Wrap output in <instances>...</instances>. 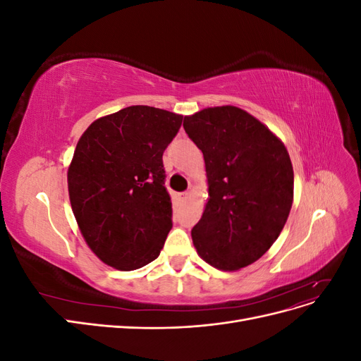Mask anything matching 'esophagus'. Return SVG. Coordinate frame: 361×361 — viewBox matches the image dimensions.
Returning <instances> with one entry per match:
<instances>
[{"label":"esophagus","mask_w":361,"mask_h":361,"mask_svg":"<svg viewBox=\"0 0 361 361\" xmlns=\"http://www.w3.org/2000/svg\"><path fill=\"white\" fill-rule=\"evenodd\" d=\"M188 195H190L188 192H179V194H178V199H179L180 202H185V200L188 199Z\"/></svg>","instance_id":"34e87169"}]
</instances>
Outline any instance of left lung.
<instances>
[{
    "label": "left lung",
    "mask_w": 361,
    "mask_h": 361,
    "mask_svg": "<svg viewBox=\"0 0 361 361\" xmlns=\"http://www.w3.org/2000/svg\"><path fill=\"white\" fill-rule=\"evenodd\" d=\"M183 129L203 152L207 203L192 244L211 267L238 271L276 243L293 202V169L283 141L233 105L185 116Z\"/></svg>",
    "instance_id": "8db88e82"
}]
</instances>
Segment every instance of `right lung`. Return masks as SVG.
I'll return each instance as SVG.
<instances>
[{"label":"right lung","instance_id":"right-lung-1","mask_svg":"<svg viewBox=\"0 0 361 361\" xmlns=\"http://www.w3.org/2000/svg\"><path fill=\"white\" fill-rule=\"evenodd\" d=\"M182 118L133 105L94 120L78 140L68 169L71 206L104 264L133 271L159 256L173 226L162 154Z\"/></svg>","mask_w":361,"mask_h":361}]
</instances>
